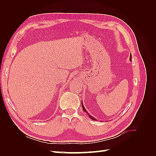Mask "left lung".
<instances>
[{
  "label": "left lung",
  "mask_w": 156,
  "mask_h": 156,
  "mask_svg": "<svg viewBox=\"0 0 156 156\" xmlns=\"http://www.w3.org/2000/svg\"><path fill=\"white\" fill-rule=\"evenodd\" d=\"M129 60H130V61H131V55H130V56H129ZM81 104H82V107H83V111H84V112H87V113L88 115V116H89V117H90V119H92V120H97L96 119H94V118L93 116H92L90 115L89 113L87 112V111L85 109V108H84V105H83V101H82V103H81Z\"/></svg>",
  "instance_id": "8db88e82"
}]
</instances>
